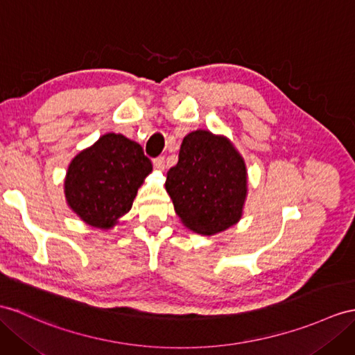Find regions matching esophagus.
<instances>
[{
  "mask_svg": "<svg viewBox=\"0 0 355 355\" xmlns=\"http://www.w3.org/2000/svg\"><path fill=\"white\" fill-rule=\"evenodd\" d=\"M153 166H155V168H157V170H164V168H166V158H164V157L155 158L153 159Z\"/></svg>",
  "mask_w": 355,
  "mask_h": 355,
  "instance_id": "34e87169",
  "label": "esophagus"
}]
</instances>
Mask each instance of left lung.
Listing matches in <instances>:
<instances>
[{"mask_svg":"<svg viewBox=\"0 0 355 355\" xmlns=\"http://www.w3.org/2000/svg\"><path fill=\"white\" fill-rule=\"evenodd\" d=\"M166 189L185 227L215 235L243 215L247 197L244 158L226 137L197 129L180 144L179 161L167 171Z\"/></svg>","mask_w":355,"mask_h":355,"instance_id":"1","label":"left lung"}]
</instances>
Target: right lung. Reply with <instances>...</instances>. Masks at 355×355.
I'll return each instance as SVG.
<instances>
[{
	"instance_id": "right-lung-1",
	"label": "right lung",
	"mask_w": 355,
	"mask_h": 355,
	"mask_svg": "<svg viewBox=\"0 0 355 355\" xmlns=\"http://www.w3.org/2000/svg\"><path fill=\"white\" fill-rule=\"evenodd\" d=\"M150 171L152 162L140 144L122 134H105L69 164L67 205L84 223L110 229L131 209Z\"/></svg>"
}]
</instances>
